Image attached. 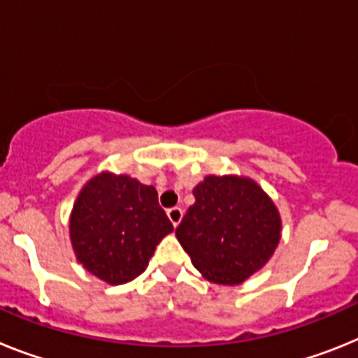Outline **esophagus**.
<instances>
[{
    "label": "esophagus",
    "instance_id": "34e87169",
    "mask_svg": "<svg viewBox=\"0 0 358 358\" xmlns=\"http://www.w3.org/2000/svg\"><path fill=\"white\" fill-rule=\"evenodd\" d=\"M167 216H169L171 223L176 227L180 222H182V217H183L182 207H173V209H169V210H167Z\"/></svg>",
    "mask_w": 358,
    "mask_h": 358
}]
</instances>
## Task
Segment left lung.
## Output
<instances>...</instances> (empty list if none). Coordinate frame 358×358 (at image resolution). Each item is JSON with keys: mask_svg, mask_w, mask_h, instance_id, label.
<instances>
[{"mask_svg": "<svg viewBox=\"0 0 358 358\" xmlns=\"http://www.w3.org/2000/svg\"><path fill=\"white\" fill-rule=\"evenodd\" d=\"M192 194L176 238L207 281L232 287L268 263L281 239V214L259 183L209 175Z\"/></svg>", "mask_w": 358, "mask_h": 358, "instance_id": "obj_1", "label": "left lung"}]
</instances>
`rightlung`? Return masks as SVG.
I'll use <instances>...</instances> for the list:
<instances>
[{"instance_id":"1","label":"right lung","mask_w":358,"mask_h":358,"mask_svg":"<svg viewBox=\"0 0 358 358\" xmlns=\"http://www.w3.org/2000/svg\"><path fill=\"white\" fill-rule=\"evenodd\" d=\"M173 231L153 185L110 171L85 183L70 214L77 261L108 285L138 278L157 245Z\"/></svg>"}]
</instances>
